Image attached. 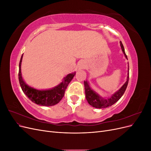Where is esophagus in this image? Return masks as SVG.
Wrapping results in <instances>:
<instances>
[{
	"instance_id": "34e87169",
	"label": "esophagus",
	"mask_w": 151,
	"mask_h": 151,
	"mask_svg": "<svg viewBox=\"0 0 151 151\" xmlns=\"http://www.w3.org/2000/svg\"><path fill=\"white\" fill-rule=\"evenodd\" d=\"M80 67H81V68H84V67H83V65H81V66H80Z\"/></svg>"
}]
</instances>
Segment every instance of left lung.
Listing matches in <instances>:
<instances>
[{
	"instance_id": "1",
	"label": "left lung",
	"mask_w": 151,
	"mask_h": 151,
	"mask_svg": "<svg viewBox=\"0 0 151 151\" xmlns=\"http://www.w3.org/2000/svg\"><path fill=\"white\" fill-rule=\"evenodd\" d=\"M120 43V46L123 53H124L125 57L127 58V55L125 54L124 47H123V45L122 43ZM129 71H128V76H127V79L125 82V83L123 84L120 89H118L116 92L114 93L110 98H107V99H104L102 97L100 96L99 94H98L96 93L92 89L90 88L89 84L88 81H84V88H85V94H86V98L88 101V103L91 105V106L96 108H108L109 106H111V105L114 104L115 103H116L118 100H119L121 97L124 94L125 91L127 89V87L129 83Z\"/></svg>"
}]
</instances>
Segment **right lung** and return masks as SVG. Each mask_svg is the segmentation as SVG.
I'll list each match as a JSON object with an SVG mask.
<instances>
[{
	"label": "right lung",
	"mask_w": 151,
	"mask_h": 151,
	"mask_svg": "<svg viewBox=\"0 0 151 151\" xmlns=\"http://www.w3.org/2000/svg\"><path fill=\"white\" fill-rule=\"evenodd\" d=\"M22 55L21 57V60L19 65V81L21 88L23 93L27 96L32 102L41 105V106H53L60 102L65 94V89L68 84L76 75V72H72L68 74L63 78V81L60 84L55 86L52 89L47 90H38L29 86L26 84L21 75V62Z\"/></svg>",
	"instance_id": "obj_1"
}]
</instances>
